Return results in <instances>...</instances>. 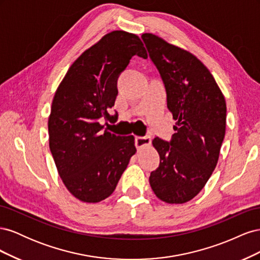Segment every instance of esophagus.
I'll return each mask as SVG.
<instances>
[{"mask_svg": "<svg viewBox=\"0 0 260 260\" xmlns=\"http://www.w3.org/2000/svg\"><path fill=\"white\" fill-rule=\"evenodd\" d=\"M151 141H152V139H151V137H148V136H146V137H137L136 138V146H137L138 149H141V148H143L144 146H147V145L151 144Z\"/></svg>", "mask_w": 260, "mask_h": 260, "instance_id": "1", "label": "esophagus"}]
</instances>
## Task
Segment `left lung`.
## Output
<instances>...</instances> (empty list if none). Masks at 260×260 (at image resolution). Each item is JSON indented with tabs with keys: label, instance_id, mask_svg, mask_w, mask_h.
<instances>
[{
	"label": "left lung",
	"instance_id": "1",
	"mask_svg": "<svg viewBox=\"0 0 260 260\" xmlns=\"http://www.w3.org/2000/svg\"><path fill=\"white\" fill-rule=\"evenodd\" d=\"M142 39L177 120L170 142L153 140L160 161L149 184L162 202L183 204L202 191L216 168L225 133V100L207 67L192 53L153 34H143Z\"/></svg>",
	"mask_w": 260,
	"mask_h": 260
}]
</instances>
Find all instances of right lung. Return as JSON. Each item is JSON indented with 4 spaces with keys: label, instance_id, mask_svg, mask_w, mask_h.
<instances>
[{
    "label": "right lung",
    "instance_id": "right-lung-1",
    "mask_svg": "<svg viewBox=\"0 0 260 260\" xmlns=\"http://www.w3.org/2000/svg\"><path fill=\"white\" fill-rule=\"evenodd\" d=\"M135 55L147 58L140 38L112 31L74 61L55 92L50 149L62 183L81 202L99 203L112 195L137 152L135 137H117L101 123L117 119L108 109L118 94V77Z\"/></svg>",
    "mask_w": 260,
    "mask_h": 260
}]
</instances>
